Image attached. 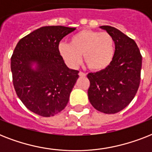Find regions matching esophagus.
Instances as JSON below:
<instances>
[{
	"label": "esophagus",
	"instance_id": "esophagus-1",
	"mask_svg": "<svg viewBox=\"0 0 152 152\" xmlns=\"http://www.w3.org/2000/svg\"><path fill=\"white\" fill-rule=\"evenodd\" d=\"M79 76H82V77H85L86 73H84L83 72H79Z\"/></svg>",
	"mask_w": 152,
	"mask_h": 152
}]
</instances>
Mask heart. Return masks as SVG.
Segmentation results:
<instances>
[{"instance_id":"1","label":"heart","mask_w":152,"mask_h":152,"mask_svg":"<svg viewBox=\"0 0 152 152\" xmlns=\"http://www.w3.org/2000/svg\"><path fill=\"white\" fill-rule=\"evenodd\" d=\"M58 52L65 63L73 68L80 64L83 53V60L88 68L101 71L113 61L115 42L108 32L82 30L71 37L69 43H60Z\"/></svg>"}]
</instances>
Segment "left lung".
<instances>
[{
  "label": "left lung",
  "mask_w": 152,
  "mask_h": 152,
  "mask_svg": "<svg viewBox=\"0 0 152 152\" xmlns=\"http://www.w3.org/2000/svg\"><path fill=\"white\" fill-rule=\"evenodd\" d=\"M113 36L115 54L106 69L88 75V99L93 107L104 113H116L131 102L140 83L142 56L137 43L110 26H101Z\"/></svg>",
  "instance_id": "1"
}]
</instances>
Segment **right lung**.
I'll use <instances>...</instances> for the list:
<instances>
[{
    "label": "right lung",
    "instance_id": "1",
    "mask_svg": "<svg viewBox=\"0 0 152 152\" xmlns=\"http://www.w3.org/2000/svg\"><path fill=\"white\" fill-rule=\"evenodd\" d=\"M76 28L46 26L21 39L11 57V70L16 95L28 110L51 117L65 108L79 77L69 69L58 52L61 40ZM37 64L36 69L31 65Z\"/></svg>",
    "mask_w": 152,
    "mask_h": 152
}]
</instances>
